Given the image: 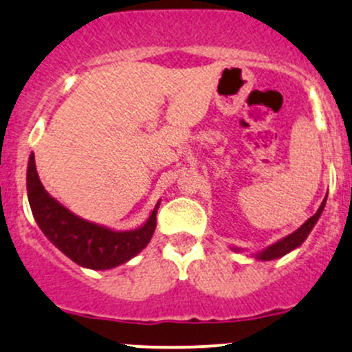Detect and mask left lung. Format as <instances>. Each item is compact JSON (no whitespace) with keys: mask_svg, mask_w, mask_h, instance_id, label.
Here are the masks:
<instances>
[{"mask_svg":"<svg viewBox=\"0 0 352 352\" xmlns=\"http://www.w3.org/2000/svg\"><path fill=\"white\" fill-rule=\"evenodd\" d=\"M325 201H327V197L324 198V201H322V205L318 206L317 213H315L314 217H310L309 220H307L305 223H303L300 229H296L293 234L286 235V237L281 239V241L274 242V244L267 245L266 249H263V251L259 252H254L252 257L257 261H273V259H280V257H283L288 254V252L295 251L296 248H300V245L305 242V239L309 237V234L311 232V229L315 227V223H317V220L320 219L322 212H324V206H325ZM232 251L235 252H241L242 249L241 248H232Z\"/></svg>","mask_w":352,"mask_h":352,"instance_id":"1","label":"left lung"}]
</instances>
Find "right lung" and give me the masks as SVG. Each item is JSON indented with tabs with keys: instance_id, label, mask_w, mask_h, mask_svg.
<instances>
[{
	"instance_id": "obj_1",
	"label": "right lung",
	"mask_w": 352,
	"mask_h": 352,
	"mask_svg": "<svg viewBox=\"0 0 352 352\" xmlns=\"http://www.w3.org/2000/svg\"><path fill=\"white\" fill-rule=\"evenodd\" d=\"M27 195L32 213L47 239L76 264L89 270H111L135 257L151 242L155 230V203L149 219L132 230H113L74 215L50 197L35 166L34 152L28 157Z\"/></svg>"
}]
</instances>
